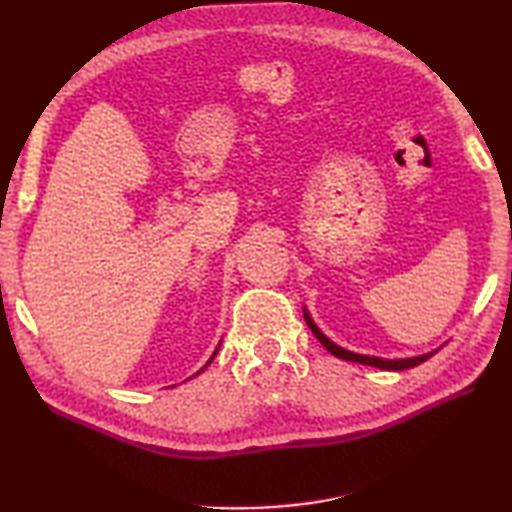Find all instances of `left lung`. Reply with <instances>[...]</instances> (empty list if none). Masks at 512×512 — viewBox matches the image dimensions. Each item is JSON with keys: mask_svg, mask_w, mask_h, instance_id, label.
Returning <instances> with one entry per match:
<instances>
[{"mask_svg": "<svg viewBox=\"0 0 512 512\" xmlns=\"http://www.w3.org/2000/svg\"><path fill=\"white\" fill-rule=\"evenodd\" d=\"M305 320L311 332H314L316 339L325 345V348L334 354V357L339 359H345V361H357V363H366V366H375V368H384V370H406V368H413L418 366V363L427 361L431 354H422V357H413V359H395V361H388V359H377V357H366V354H354V352H348L339 348V345H334L332 341L327 339V336L320 332V329L314 325V320L309 318V314H305Z\"/></svg>", "mask_w": 512, "mask_h": 512, "instance_id": "left-lung-1", "label": "left lung"}]
</instances>
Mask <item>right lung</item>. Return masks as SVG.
Segmentation results:
<instances>
[{"label":"right lung","instance_id":"obj_1","mask_svg":"<svg viewBox=\"0 0 512 512\" xmlns=\"http://www.w3.org/2000/svg\"><path fill=\"white\" fill-rule=\"evenodd\" d=\"M216 352H219V348H216ZM216 352H214V354H216ZM214 354H212V359H214ZM212 359H210V361H207V366H210V363H212Z\"/></svg>","mask_w":512,"mask_h":512}]
</instances>
